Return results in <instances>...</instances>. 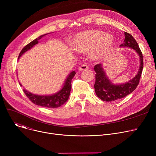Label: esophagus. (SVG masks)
<instances>
[{"mask_svg":"<svg viewBox=\"0 0 156 156\" xmlns=\"http://www.w3.org/2000/svg\"><path fill=\"white\" fill-rule=\"evenodd\" d=\"M88 69V66L86 64H83L81 65V66L79 68V71H85V70H87Z\"/></svg>","mask_w":156,"mask_h":156,"instance_id":"obj_1","label":"esophagus"}]
</instances>
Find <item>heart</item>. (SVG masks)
Listing matches in <instances>:
<instances>
[{
    "label": "heart",
    "mask_w": 156,
    "mask_h": 156,
    "mask_svg": "<svg viewBox=\"0 0 156 156\" xmlns=\"http://www.w3.org/2000/svg\"><path fill=\"white\" fill-rule=\"evenodd\" d=\"M78 52L88 53L91 59L99 61L107 55L114 45V39L108 33L97 30L79 33L72 42Z\"/></svg>",
    "instance_id": "1"
}]
</instances>
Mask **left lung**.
Listing matches in <instances>:
<instances>
[{"label": "left lung", "instance_id": "left-lung-1", "mask_svg": "<svg viewBox=\"0 0 156 156\" xmlns=\"http://www.w3.org/2000/svg\"><path fill=\"white\" fill-rule=\"evenodd\" d=\"M125 39L124 43L120 45L121 47L132 48L137 52L140 57V68L137 75L125 83L115 85L112 83L106 76L102 64H96L94 66L95 82L94 88L97 96L103 101L111 102L124 98L134 91L137 87L142 75L144 67L143 55L136 41L132 35L125 32Z\"/></svg>", "mask_w": 156, "mask_h": 156}]
</instances>
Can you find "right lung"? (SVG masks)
<instances>
[{"label": "right lung", "instance_id": "1", "mask_svg": "<svg viewBox=\"0 0 156 156\" xmlns=\"http://www.w3.org/2000/svg\"><path fill=\"white\" fill-rule=\"evenodd\" d=\"M47 34H48L41 35L38 37L37 38L35 39L34 40H33L32 42H31L28 44H27L20 52L18 56V59L24 52H26L27 51L30 50V49L31 48L35 45L37 44L38 43V40L40 39H41L43 37H44ZM75 74H76V72L75 71L70 73L67 78L66 79L65 83H64V85L62 89L60 90L58 92H57L56 94H54L53 95H35L30 93V92H28L25 89H23V92L24 94H25V95H27V97L28 98V99L33 103L36 105L42 106V107H44V108H59L62 104H64L69 99L70 92L71 90V81L73 78L74 77V76L75 75ZM20 85L22 86L21 83H20Z\"/></svg>", "mask_w": 156, "mask_h": 156}]
</instances>
